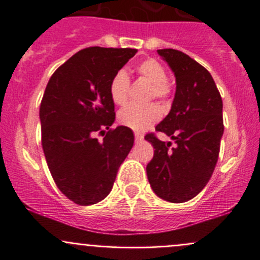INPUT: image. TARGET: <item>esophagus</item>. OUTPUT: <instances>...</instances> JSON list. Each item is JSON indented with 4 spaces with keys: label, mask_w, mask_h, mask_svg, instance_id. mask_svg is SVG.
<instances>
[{
    "label": "esophagus",
    "mask_w": 260,
    "mask_h": 260,
    "mask_svg": "<svg viewBox=\"0 0 260 260\" xmlns=\"http://www.w3.org/2000/svg\"><path fill=\"white\" fill-rule=\"evenodd\" d=\"M135 140H136V142H142L143 141V135L142 133H138V132H136L135 133Z\"/></svg>",
    "instance_id": "esophagus-1"
}]
</instances>
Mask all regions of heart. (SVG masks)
I'll use <instances>...</instances> for the list:
<instances>
[{
  "label": "heart",
  "instance_id": "b5f03b06",
  "mask_svg": "<svg viewBox=\"0 0 260 260\" xmlns=\"http://www.w3.org/2000/svg\"><path fill=\"white\" fill-rule=\"evenodd\" d=\"M136 73L141 79L151 85L149 99L157 98L166 101L171 94V85L167 80V73L162 64L154 59H146L136 67ZM129 91V78L124 70H119L112 78L109 84V95L112 102L117 106H124L128 101ZM162 111L157 104L151 103L147 106H128L119 111L118 122L124 127L133 131L148 129L151 125L161 119Z\"/></svg>",
  "mask_w": 260,
  "mask_h": 260
}]
</instances>
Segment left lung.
<instances>
[{
  "mask_svg": "<svg viewBox=\"0 0 260 260\" xmlns=\"http://www.w3.org/2000/svg\"><path fill=\"white\" fill-rule=\"evenodd\" d=\"M176 78V93L170 113L156 125L157 132L172 142L159 141L153 133L146 140L153 146L147 165L149 185L158 198L185 203L195 198L210 180L224 133L222 101L211 74L175 49L157 50Z\"/></svg>",
  "mask_w": 260,
  "mask_h": 260,
  "instance_id": "left-lung-1",
  "label": "left lung"
}]
</instances>
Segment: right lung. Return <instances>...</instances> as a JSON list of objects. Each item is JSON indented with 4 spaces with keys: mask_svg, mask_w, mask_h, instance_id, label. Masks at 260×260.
<instances>
[{
    "mask_svg": "<svg viewBox=\"0 0 260 260\" xmlns=\"http://www.w3.org/2000/svg\"><path fill=\"white\" fill-rule=\"evenodd\" d=\"M136 52L83 49L57 68L46 85L40 106L44 154L59 190L78 205H93L108 196L133 147L131 128H111L115 113L109 84ZM96 132L103 141L93 137Z\"/></svg>",
    "mask_w": 260,
    "mask_h": 260,
    "instance_id": "1",
    "label": "right lung"
}]
</instances>
